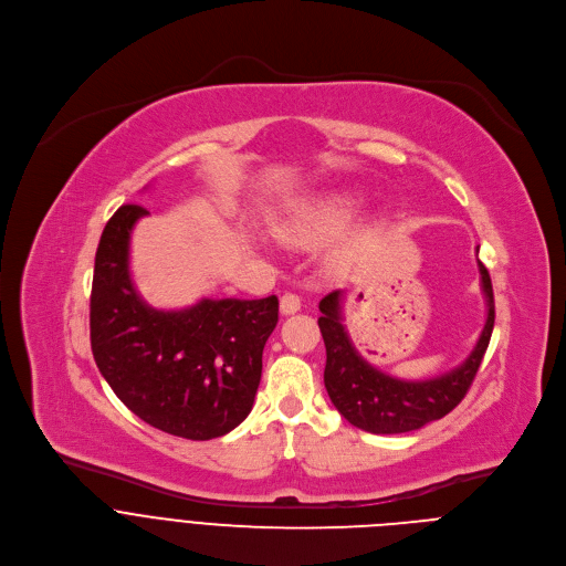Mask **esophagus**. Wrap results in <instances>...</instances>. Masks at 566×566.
Masks as SVG:
<instances>
[{
    "mask_svg": "<svg viewBox=\"0 0 566 566\" xmlns=\"http://www.w3.org/2000/svg\"><path fill=\"white\" fill-rule=\"evenodd\" d=\"M300 306H302V302H300V295H295V293H284L280 297V311L284 315H291V313L300 311Z\"/></svg>",
    "mask_w": 566,
    "mask_h": 566,
    "instance_id": "34e87169",
    "label": "esophagus"
}]
</instances>
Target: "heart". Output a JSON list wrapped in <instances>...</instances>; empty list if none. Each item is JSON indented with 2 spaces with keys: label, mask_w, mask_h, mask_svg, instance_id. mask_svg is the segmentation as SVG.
I'll return each instance as SVG.
<instances>
[{
  "label": "heart",
  "mask_w": 566,
  "mask_h": 566,
  "mask_svg": "<svg viewBox=\"0 0 566 566\" xmlns=\"http://www.w3.org/2000/svg\"><path fill=\"white\" fill-rule=\"evenodd\" d=\"M358 210H360V199H356L352 195L322 197L313 203L297 208L291 217H286L280 223V234L284 239L293 241V244L311 247V244H317V241L336 237L340 230H345ZM367 237L369 234L363 230L354 232L345 241V244H340V249L334 253V260L343 262V260H349L352 255H356L365 247Z\"/></svg>",
  "instance_id": "obj_1"
}]
</instances>
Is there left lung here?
I'll use <instances>...</instances> for the list:
<instances>
[{"label":"left lung","mask_w":566,"mask_h":566,"mask_svg":"<svg viewBox=\"0 0 566 566\" xmlns=\"http://www.w3.org/2000/svg\"><path fill=\"white\" fill-rule=\"evenodd\" d=\"M479 264L481 291L489 315L470 356L454 369L426 378L400 380L369 365L352 345L343 325V291L319 300L317 325L327 347L325 387L336 410L356 428L371 434H402L443 419L468 394L495 327V297L489 269Z\"/></svg>","instance_id":"8db88e82"}]
</instances>
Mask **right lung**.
<instances>
[{
	"instance_id": "obj_1",
	"label": "right lung",
	"mask_w": 566,
	"mask_h": 566,
	"mask_svg": "<svg viewBox=\"0 0 566 566\" xmlns=\"http://www.w3.org/2000/svg\"><path fill=\"white\" fill-rule=\"evenodd\" d=\"M145 214L143 206H120L103 230L90 302L94 360L151 428L192 441L223 437L253 410L280 302L269 295L203 297L179 311L147 306L129 275V237Z\"/></svg>"
}]
</instances>
